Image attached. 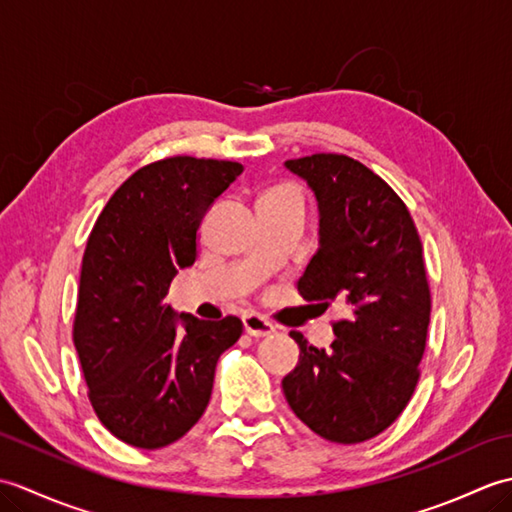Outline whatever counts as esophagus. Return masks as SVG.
<instances>
[{
    "label": "esophagus",
    "instance_id": "1",
    "mask_svg": "<svg viewBox=\"0 0 512 512\" xmlns=\"http://www.w3.org/2000/svg\"><path fill=\"white\" fill-rule=\"evenodd\" d=\"M242 321H244L246 334L255 336V339H262V336L275 334V325L270 323V321H266L264 317H259V314H246Z\"/></svg>",
    "mask_w": 512,
    "mask_h": 512
}]
</instances>
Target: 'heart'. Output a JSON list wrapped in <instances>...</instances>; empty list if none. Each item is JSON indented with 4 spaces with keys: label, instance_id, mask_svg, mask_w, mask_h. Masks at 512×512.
<instances>
[{
    "label": "heart",
    "instance_id": "1",
    "mask_svg": "<svg viewBox=\"0 0 512 512\" xmlns=\"http://www.w3.org/2000/svg\"><path fill=\"white\" fill-rule=\"evenodd\" d=\"M281 189H286V187H281Z\"/></svg>",
    "mask_w": 512,
    "mask_h": 512
}]
</instances>
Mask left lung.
I'll list each match as a JSON object with an SVG mask.
<instances>
[{"label":"left lung","instance_id":"left-lung-1","mask_svg":"<svg viewBox=\"0 0 512 512\" xmlns=\"http://www.w3.org/2000/svg\"><path fill=\"white\" fill-rule=\"evenodd\" d=\"M286 167L319 202V248L297 288L350 314L332 325L330 350L290 332L301 354L281 387L317 436L365 442L400 416L420 378L431 314L420 235L405 202L363 162L312 154Z\"/></svg>","mask_w":512,"mask_h":512}]
</instances>
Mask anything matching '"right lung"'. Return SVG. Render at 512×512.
I'll return each mask as SVG.
<instances>
[{"mask_svg": "<svg viewBox=\"0 0 512 512\" xmlns=\"http://www.w3.org/2000/svg\"><path fill=\"white\" fill-rule=\"evenodd\" d=\"M242 171L213 158L151 162L116 189L88 237L72 339L96 416L132 447H167L202 418L217 358L242 336L237 317H178L165 303L198 257L204 213Z\"/></svg>", "mask_w": 512, "mask_h": 512, "instance_id": "1", "label": "right lung"}]
</instances>
